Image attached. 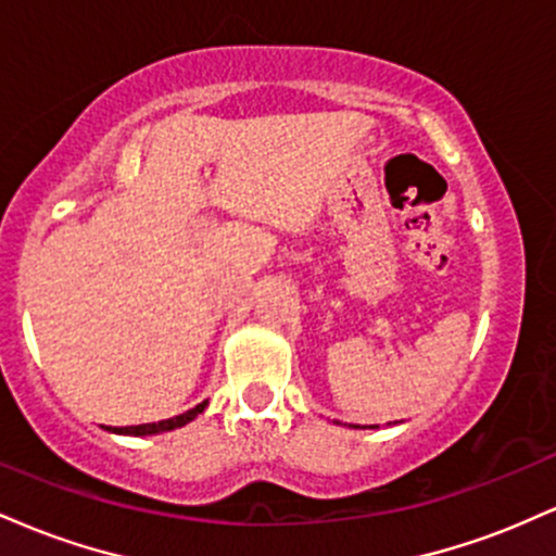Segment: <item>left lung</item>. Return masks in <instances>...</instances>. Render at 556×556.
<instances>
[{"instance_id":"obj_1","label":"left lung","mask_w":556,"mask_h":556,"mask_svg":"<svg viewBox=\"0 0 556 556\" xmlns=\"http://www.w3.org/2000/svg\"><path fill=\"white\" fill-rule=\"evenodd\" d=\"M353 429H361V426H353ZM363 429H366V426H363ZM368 429H376V426H368Z\"/></svg>"}]
</instances>
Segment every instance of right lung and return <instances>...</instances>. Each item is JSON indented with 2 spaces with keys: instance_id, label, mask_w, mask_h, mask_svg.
Masks as SVG:
<instances>
[{
  "instance_id": "1",
  "label": "right lung",
  "mask_w": 556,
  "mask_h": 556,
  "mask_svg": "<svg viewBox=\"0 0 556 556\" xmlns=\"http://www.w3.org/2000/svg\"><path fill=\"white\" fill-rule=\"evenodd\" d=\"M208 402L203 400L201 405H195L193 410L182 413V416H175V418H167V420H159V424H140V426H110V431L114 433H130V437H149V433H162V431H172V429H180V426L190 424L198 413H203V407H206Z\"/></svg>"
}]
</instances>
